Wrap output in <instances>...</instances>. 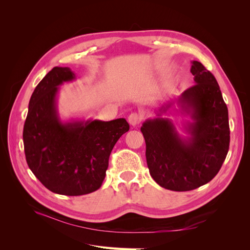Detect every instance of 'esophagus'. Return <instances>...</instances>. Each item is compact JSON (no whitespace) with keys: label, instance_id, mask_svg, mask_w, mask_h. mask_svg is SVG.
I'll list each match as a JSON object with an SVG mask.
<instances>
[{"label":"esophagus","instance_id":"obj_1","mask_svg":"<svg viewBox=\"0 0 250 250\" xmlns=\"http://www.w3.org/2000/svg\"><path fill=\"white\" fill-rule=\"evenodd\" d=\"M141 120H142V116L140 115V113H137V112H132V113H130L129 117H128V122H129V124L131 126L139 125Z\"/></svg>","mask_w":250,"mask_h":250}]
</instances>
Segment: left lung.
Masks as SVG:
<instances>
[{
  "label": "left lung",
  "mask_w": 250,
  "mask_h": 250,
  "mask_svg": "<svg viewBox=\"0 0 250 250\" xmlns=\"http://www.w3.org/2000/svg\"><path fill=\"white\" fill-rule=\"evenodd\" d=\"M196 84L175 101L158 109L157 118L143 123L146 160L155 183L171 191H191L213 179L229 148V110L214 75L199 62H192ZM192 122L185 125L188 137H180L171 121L161 118L175 103Z\"/></svg>",
  "instance_id": "1"
}]
</instances>
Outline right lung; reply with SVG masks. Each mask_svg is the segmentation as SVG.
Masks as SVG:
<instances>
[{"label": "right lung", "instance_id": "obj_1", "mask_svg": "<svg viewBox=\"0 0 250 250\" xmlns=\"http://www.w3.org/2000/svg\"><path fill=\"white\" fill-rule=\"evenodd\" d=\"M75 79L70 67H53L30 98L22 131L30 170L48 190L66 196L89 194L101 187L113 146L129 130L124 118L62 121L59 86Z\"/></svg>", "mask_w": 250, "mask_h": 250}]
</instances>
